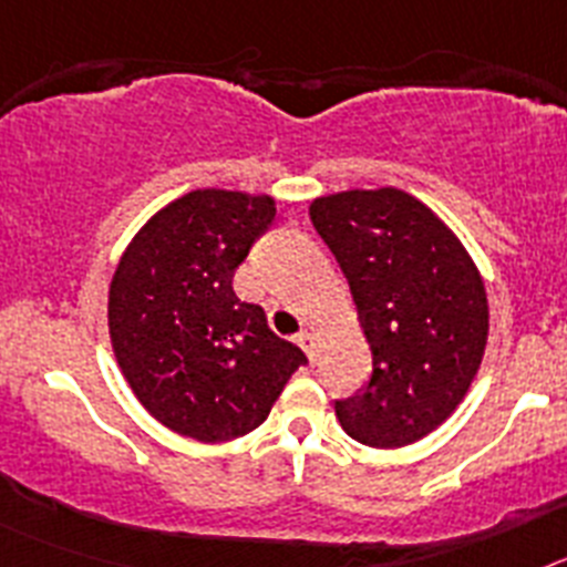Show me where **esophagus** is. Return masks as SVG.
<instances>
[{
	"instance_id": "obj_1",
	"label": "esophagus",
	"mask_w": 567,
	"mask_h": 567,
	"mask_svg": "<svg viewBox=\"0 0 567 567\" xmlns=\"http://www.w3.org/2000/svg\"><path fill=\"white\" fill-rule=\"evenodd\" d=\"M298 343H300V349L307 352V358L315 360V332L312 329H303V332H298Z\"/></svg>"
}]
</instances>
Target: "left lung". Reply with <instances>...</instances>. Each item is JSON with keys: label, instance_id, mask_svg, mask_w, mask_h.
Wrapping results in <instances>:
<instances>
[{"label": "left lung", "instance_id": "8db88e82", "mask_svg": "<svg viewBox=\"0 0 567 567\" xmlns=\"http://www.w3.org/2000/svg\"><path fill=\"white\" fill-rule=\"evenodd\" d=\"M309 218L372 349V378L334 414L372 449L417 443L452 417L483 363L488 298L477 264L440 215L398 187L320 195Z\"/></svg>", "mask_w": 567, "mask_h": 567}]
</instances>
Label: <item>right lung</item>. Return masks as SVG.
Masks as SVG:
<instances>
[{
    "label": "right lung",
    "mask_w": 567,
    "mask_h": 567,
    "mask_svg": "<svg viewBox=\"0 0 567 567\" xmlns=\"http://www.w3.org/2000/svg\"><path fill=\"white\" fill-rule=\"evenodd\" d=\"M275 198L193 189L144 224L107 298L118 369L169 432L202 443L244 437L269 417L307 354L233 289L235 269L267 233Z\"/></svg>",
    "instance_id": "right-lung-1"
}]
</instances>
